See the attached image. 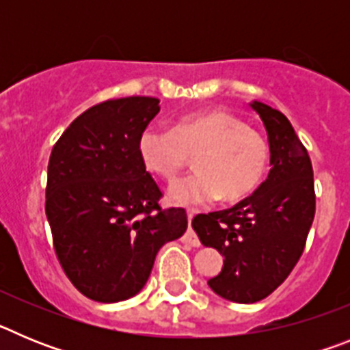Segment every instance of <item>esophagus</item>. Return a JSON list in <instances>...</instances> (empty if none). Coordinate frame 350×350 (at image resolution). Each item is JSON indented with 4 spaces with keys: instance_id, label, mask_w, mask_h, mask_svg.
I'll use <instances>...</instances> for the list:
<instances>
[{
    "instance_id": "34e87169",
    "label": "esophagus",
    "mask_w": 350,
    "mask_h": 350,
    "mask_svg": "<svg viewBox=\"0 0 350 350\" xmlns=\"http://www.w3.org/2000/svg\"><path fill=\"white\" fill-rule=\"evenodd\" d=\"M193 215H194L193 212H187V219H189V230H187V233L184 234V238H182V240H184V242H187V243H191L193 247H200V245H202L200 238H198L196 233L191 230V219H193Z\"/></svg>"
}]
</instances>
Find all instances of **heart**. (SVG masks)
I'll use <instances>...</instances> for the list:
<instances>
[{"label":"heart","mask_w":350,"mask_h":350,"mask_svg":"<svg viewBox=\"0 0 350 350\" xmlns=\"http://www.w3.org/2000/svg\"><path fill=\"white\" fill-rule=\"evenodd\" d=\"M138 156L150 173L172 178L194 156L196 172L168 185L173 202L203 206L222 196L237 202L261 184L270 159L267 138L224 110L193 113L173 129L148 126L138 137Z\"/></svg>","instance_id":"b5f03b06"}]
</instances>
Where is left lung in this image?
Here are the masks:
<instances>
[{"label":"left lung","instance_id":"obj_1","mask_svg":"<svg viewBox=\"0 0 350 350\" xmlns=\"http://www.w3.org/2000/svg\"><path fill=\"white\" fill-rule=\"evenodd\" d=\"M268 133L267 180L231 208L198 213L193 230L205 247L224 256L210 289L234 303L271 295L301 258L315 215L314 170L307 148L282 112L252 101Z\"/></svg>","mask_w":350,"mask_h":350}]
</instances>
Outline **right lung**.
<instances>
[{
	"instance_id": "obj_1",
	"label": "right lung",
	"mask_w": 350,
	"mask_h": 350,
	"mask_svg": "<svg viewBox=\"0 0 350 350\" xmlns=\"http://www.w3.org/2000/svg\"><path fill=\"white\" fill-rule=\"evenodd\" d=\"M159 108L148 96L103 101L52 148L45 213L55 256L94 301L138 295L161 247L187 230L184 208H161L163 193L138 156V137Z\"/></svg>"
}]
</instances>
